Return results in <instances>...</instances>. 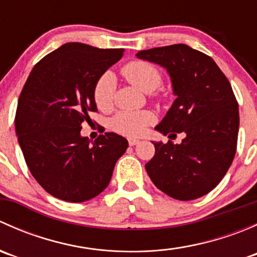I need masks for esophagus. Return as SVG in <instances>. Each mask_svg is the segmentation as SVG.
Here are the masks:
<instances>
[{
	"mask_svg": "<svg viewBox=\"0 0 257 257\" xmlns=\"http://www.w3.org/2000/svg\"><path fill=\"white\" fill-rule=\"evenodd\" d=\"M139 139H134V138H129L128 139V143H129V145H131V147H134V145H137V144H139Z\"/></svg>",
	"mask_w": 257,
	"mask_h": 257,
	"instance_id": "1",
	"label": "esophagus"
}]
</instances>
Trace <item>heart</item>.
Segmentation results:
<instances>
[{
  "label": "heart",
  "instance_id": "b5f03b06",
  "mask_svg": "<svg viewBox=\"0 0 257 257\" xmlns=\"http://www.w3.org/2000/svg\"><path fill=\"white\" fill-rule=\"evenodd\" d=\"M123 77L143 92H153L162 84L159 69L144 61H132L121 68ZM114 82L109 73H105L95 82L93 98L100 110H109L113 105ZM154 123V115L149 110L119 112L112 119V129L125 137H139Z\"/></svg>",
  "mask_w": 257,
  "mask_h": 257
}]
</instances>
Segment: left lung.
<instances>
[{"mask_svg":"<svg viewBox=\"0 0 257 257\" xmlns=\"http://www.w3.org/2000/svg\"><path fill=\"white\" fill-rule=\"evenodd\" d=\"M137 57L167 68L178 95L155 129L170 139L185 134L180 144L153 142L148 175L178 200L206 195L225 177L236 153L239 104L229 79L211 57L181 43L141 51Z\"/></svg>","mask_w":257,"mask_h":257,"instance_id":"left-lung-1","label":"left lung"}]
</instances>
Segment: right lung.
Segmentation results:
<instances>
[{
    "mask_svg": "<svg viewBox=\"0 0 257 257\" xmlns=\"http://www.w3.org/2000/svg\"><path fill=\"white\" fill-rule=\"evenodd\" d=\"M123 51L66 43L43 57L23 85L15 116L18 143L31 174L54 198L82 203L99 195L128 148L115 133L94 142L80 136L97 112L95 82Z\"/></svg>",
    "mask_w": 257,
    "mask_h": 257,
    "instance_id": "1",
    "label": "right lung"
}]
</instances>
